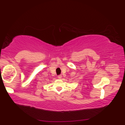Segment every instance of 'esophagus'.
Here are the masks:
<instances>
[{
	"label": "esophagus",
	"instance_id": "obj_1",
	"mask_svg": "<svg viewBox=\"0 0 125 125\" xmlns=\"http://www.w3.org/2000/svg\"><path fill=\"white\" fill-rule=\"evenodd\" d=\"M62 75H59L58 76V79H62Z\"/></svg>",
	"mask_w": 125,
	"mask_h": 125
}]
</instances>
